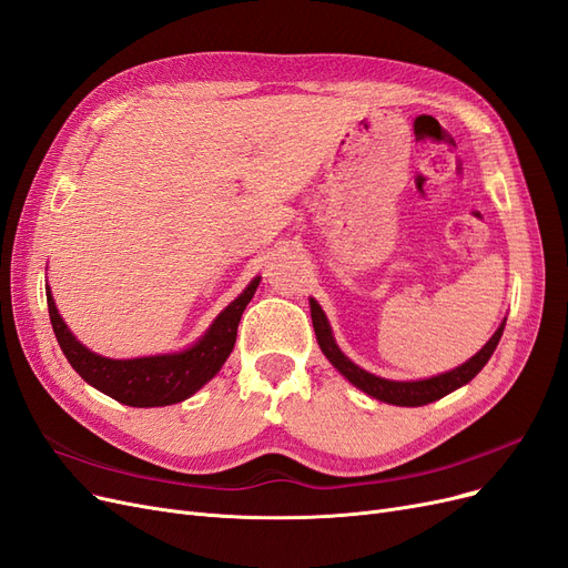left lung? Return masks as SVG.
<instances>
[{
	"label": "left lung",
	"instance_id": "1",
	"mask_svg": "<svg viewBox=\"0 0 568 568\" xmlns=\"http://www.w3.org/2000/svg\"><path fill=\"white\" fill-rule=\"evenodd\" d=\"M310 312H312V326H315L317 343L324 352V357L334 364L338 374L355 385L357 389H362V393H366L368 397H374L385 404H395V406H425V404L437 402V399L446 397L448 393H454V389L470 383L486 366V362L491 359L494 349L498 347V341L503 336V328H505V320H503L500 326L496 328V334L486 341V345L477 352V355H473L460 366L446 371V374L420 378V381H389V378H381L376 374H368V371H364L362 366H357L345 355L334 338V331H331V324L324 315L322 305L315 298H310Z\"/></svg>",
	"mask_w": 568,
	"mask_h": 568
}]
</instances>
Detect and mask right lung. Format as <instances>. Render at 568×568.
Returning <instances> with one entry per match:
<instances>
[{
	"instance_id": "obj_1",
	"label": "right lung",
	"mask_w": 568,
	"mask_h": 568,
	"mask_svg": "<svg viewBox=\"0 0 568 568\" xmlns=\"http://www.w3.org/2000/svg\"><path fill=\"white\" fill-rule=\"evenodd\" d=\"M258 284L261 277H253L240 296L209 324L204 334L190 347L169 352V355L133 359L103 357L77 341L55 307L51 286H47V303L55 341L77 374L120 404L152 408L185 402L219 374L230 357L234 341H237L242 312L246 310Z\"/></svg>"
}]
</instances>
